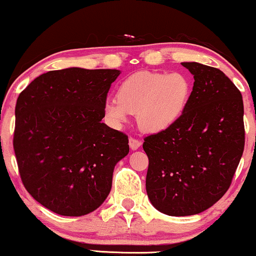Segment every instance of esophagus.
I'll use <instances>...</instances> for the list:
<instances>
[{
  "label": "esophagus",
  "mask_w": 256,
  "mask_h": 256,
  "mask_svg": "<svg viewBox=\"0 0 256 256\" xmlns=\"http://www.w3.org/2000/svg\"><path fill=\"white\" fill-rule=\"evenodd\" d=\"M128 145H130V148L132 150H136L139 148L140 146H142V142L136 138H130L128 139Z\"/></svg>",
  "instance_id": "esophagus-1"
}]
</instances>
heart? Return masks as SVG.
<instances>
[{
	"instance_id": "heart-1",
	"label": "heart",
	"mask_w": 256,
	"mask_h": 256,
	"mask_svg": "<svg viewBox=\"0 0 256 256\" xmlns=\"http://www.w3.org/2000/svg\"><path fill=\"white\" fill-rule=\"evenodd\" d=\"M192 84L186 75L142 70L120 84L117 98H108L103 111L111 123L120 125L128 114H136L139 126L159 132L174 124L188 106Z\"/></svg>"
}]
</instances>
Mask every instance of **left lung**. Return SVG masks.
<instances>
[{"label": "left lung", "mask_w": 256, "mask_h": 256, "mask_svg": "<svg viewBox=\"0 0 256 256\" xmlns=\"http://www.w3.org/2000/svg\"><path fill=\"white\" fill-rule=\"evenodd\" d=\"M194 87L182 116L146 136V192L156 210L174 217L200 214L231 186L244 146V102L234 84L214 67L182 62Z\"/></svg>", "instance_id": "obj_1"}]
</instances>
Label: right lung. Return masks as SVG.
Listing matches in <instances>:
<instances>
[{
	"label": "right lung",
	"instance_id": "right-lung-1",
	"mask_svg": "<svg viewBox=\"0 0 256 256\" xmlns=\"http://www.w3.org/2000/svg\"><path fill=\"white\" fill-rule=\"evenodd\" d=\"M117 70L70 67L34 78L17 98L14 150L22 182L46 208L67 217L90 214L128 154L123 132L102 123Z\"/></svg>",
	"mask_w": 256,
	"mask_h": 256
}]
</instances>
